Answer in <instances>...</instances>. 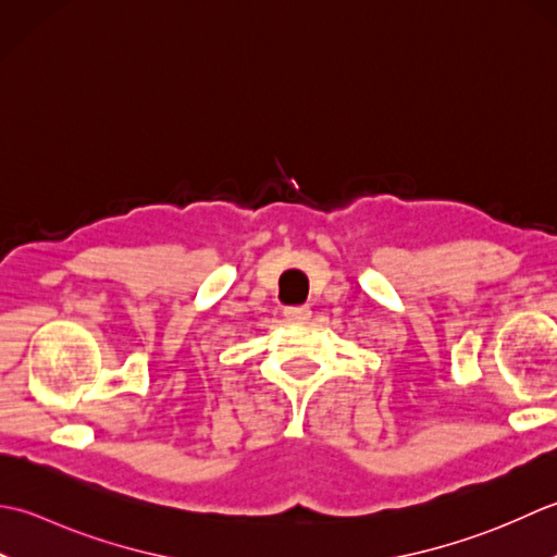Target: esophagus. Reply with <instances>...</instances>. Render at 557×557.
Listing matches in <instances>:
<instances>
[{"label": "esophagus", "instance_id": "esophagus-1", "mask_svg": "<svg viewBox=\"0 0 557 557\" xmlns=\"http://www.w3.org/2000/svg\"><path fill=\"white\" fill-rule=\"evenodd\" d=\"M283 314H286V320L290 322H305L310 320V308L308 305H290V308H283Z\"/></svg>", "mask_w": 557, "mask_h": 557}]
</instances>
